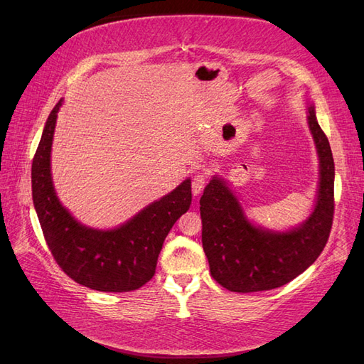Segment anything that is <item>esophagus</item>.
<instances>
[{"mask_svg": "<svg viewBox=\"0 0 364 364\" xmlns=\"http://www.w3.org/2000/svg\"><path fill=\"white\" fill-rule=\"evenodd\" d=\"M206 181H208V178H206L205 173H197L194 176L193 182H191V188H193V194L194 196L202 193V190L205 188V185H206Z\"/></svg>", "mask_w": 364, "mask_h": 364, "instance_id": "1", "label": "esophagus"}]
</instances>
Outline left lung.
Here are the masks:
<instances>
[{
  "label": "left lung",
  "mask_w": 364,
  "mask_h": 364,
  "mask_svg": "<svg viewBox=\"0 0 364 364\" xmlns=\"http://www.w3.org/2000/svg\"><path fill=\"white\" fill-rule=\"evenodd\" d=\"M308 124L321 158V183L314 211L301 228L285 234L255 228L223 181L214 178L205 186L202 245L211 277L230 291L278 289L310 267L326 245L334 218V159L313 106Z\"/></svg>",
  "instance_id": "8db88e82"
}]
</instances>
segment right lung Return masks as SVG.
Here are the masks:
<instances>
[{
    "instance_id": "1",
    "label": "right lung",
    "mask_w": 364,
    "mask_h": 364,
    "mask_svg": "<svg viewBox=\"0 0 364 364\" xmlns=\"http://www.w3.org/2000/svg\"><path fill=\"white\" fill-rule=\"evenodd\" d=\"M62 100L53 107L31 164V193L43 238L58 266L77 284L97 291L138 290L156 270L170 229L191 205V181L153 202L114 230L85 228L56 197L50 173L54 126Z\"/></svg>"
}]
</instances>
